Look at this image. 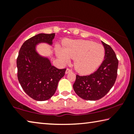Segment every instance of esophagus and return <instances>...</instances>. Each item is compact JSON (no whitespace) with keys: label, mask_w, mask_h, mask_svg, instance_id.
<instances>
[{"label":"esophagus","mask_w":134,"mask_h":134,"mask_svg":"<svg viewBox=\"0 0 134 134\" xmlns=\"http://www.w3.org/2000/svg\"><path fill=\"white\" fill-rule=\"evenodd\" d=\"M72 72V70L71 69H67L66 71H65V74H68V73H69V72Z\"/></svg>","instance_id":"esophagus-1"}]
</instances>
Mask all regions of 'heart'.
Returning <instances> with one entry per match:
<instances>
[{"label":"heart","mask_w":134,"mask_h":134,"mask_svg":"<svg viewBox=\"0 0 134 134\" xmlns=\"http://www.w3.org/2000/svg\"><path fill=\"white\" fill-rule=\"evenodd\" d=\"M105 48L102 45L89 40H67L64 48H57V55L63 63L74 59V66L79 73L87 74L93 72L105 57Z\"/></svg>","instance_id":"b5f03b06"}]
</instances>
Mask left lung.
I'll list each match as a JSON object with an SVG mask.
<instances>
[{"label": "left lung", "mask_w": 134, "mask_h": 134, "mask_svg": "<svg viewBox=\"0 0 134 134\" xmlns=\"http://www.w3.org/2000/svg\"><path fill=\"white\" fill-rule=\"evenodd\" d=\"M105 51V60L96 71L89 76H76L73 85L76 93L87 100L102 98L114 85L117 77L118 60L109 45L102 41Z\"/></svg>", "instance_id": "1"}]
</instances>
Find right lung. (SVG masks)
<instances>
[{"mask_svg":"<svg viewBox=\"0 0 134 134\" xmlns=\"http://www.w3.org/2000/svg\"><path fill=\"white\" fill-rule=\"evenodd\" d=\"M54 37V33L34 36L22 44L18 54V80L25 92L37 101L47 100L53 96L66 70L52 65L49 58L41 55L37 51L41 43L52 45Z\"/></svg>","mask_w":134,"mask_h":134,"instance_id":"obj_1","label":"right lung"}]
</instances>
